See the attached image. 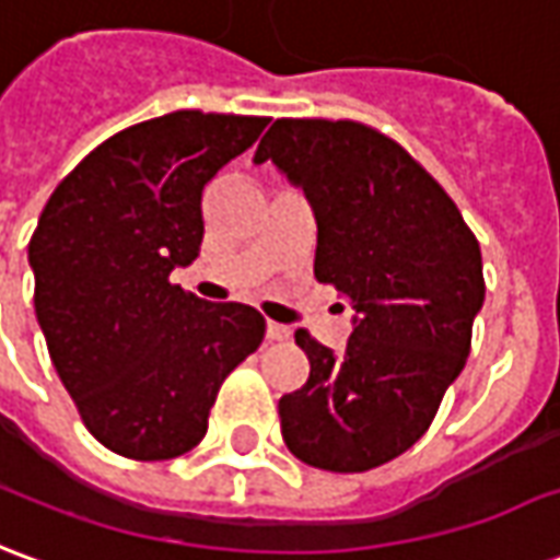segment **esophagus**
<instances>
[{"label":"esophagus","instance_id":"1","mask_svg":"<svg viewBox=\"0 0 560 560\" xmlns=\"http://www.w3.org/2000/svg\"><path fill=\"white\" fill-rule=\"evenodd\" d=\"M289 335H292V331H289L287 325H280V323L265 325V337H268V340H287Z\"/></svg>","mask_w":560,"mask_h":560}]
</instances>
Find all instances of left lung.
Listing matches in <instances>:
<instances>
[{
    "mask_svg": "<svg viewBox=\"0 0 560 560\" xmlns=\"http://www.w3.org/2000/svg\"><path fill=\"white\" fill-rule=\"evenodd\" d=\"M304 189L319 283L355 307L347 350L304 328L311 376L280 398L289 452L331 474L398 458L438 416L470 355L482 256L446 189L388 135L355 120H273L256 150Z\"/></svg>",
    "mask_w": 560,
    "mask_h": 560,
    "instance_id": "left-lung-1",
    "label": "left lung"
}]
</instances>
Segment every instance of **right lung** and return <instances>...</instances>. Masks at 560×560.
<instances>
[{
	"mask_svg": "<svg viewBox=\"0 0 560 560\" xmlns=\"http://www.w3.org/2000/svg\"><path fill=\"white\" fill-rule=\"evenodd\" d=\"M268 117L174 110L129 126L54 189L30 241L35 316L93 438L135 462L208 434L223 380L259 350L265 319L172 283L205 237L201 192Z\"/></svg>",
	"mask_w": 560,
	"mask_h": 560,
	"instance_id": "right-lung-1",
	"label": "right lung"
}]
</instances>
